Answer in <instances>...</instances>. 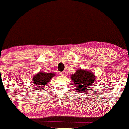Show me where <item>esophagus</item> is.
<instances>
[{
    "instance_id": "34e87169",
    "label": "esophagus",
    "mask_w": 129,
    "mask_h": 129,
    "mask_svg": "<svg viewBox=\"0 0 129 129\" xmlns=\"http://www.w3.org/2000/svg\"><path fill=\"white\" fill-rule=\"evenodd\" d=\"M60 75L62 76H64L65 74H66V71H61V72L60 73Z\"/></svg>"
}]
</instances>
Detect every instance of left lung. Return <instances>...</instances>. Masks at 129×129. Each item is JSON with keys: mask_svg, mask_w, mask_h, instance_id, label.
<instances>
[{"mask_svg": "<svg viewBox=\"0 0 129 129\" xmlns=\"http://www.w3.org/2000/svg\"><path fill=\"white\" fill-rule=\"evenodd\" d=\"M71 79L73 80L76 91L79 92H86L88 88L93 85L95 76L91 71L78 70L71 76Z\"/></svg>", "mask_w": 129, "mask_h": 129, "instance_id": "1", "label": "left lung"}]
</instances>
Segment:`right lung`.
Here are the masks:
<instances>
[{
  "instance_id": "obj_1",
  "label": "right lung",
  "mask_w": 129,
  "mask_h": 129,
  "mask_svg": "<svg viewBox=\"0 0 129 129\" xmlns=\"http://www.w3.org/2000/svg\"><path fill=\"white\" fill-rule=\"evenodd\" d=\"M54 76H55L54 73H43V71H40L39 73L34 76L32 79V81H33V83H34V85L37 86L38 87H40V89H43L47 87V84Z\"/></svg>"
}]
</instances>
